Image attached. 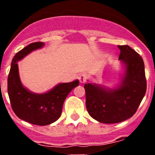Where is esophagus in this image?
<instances>
[{
    "label": "esophagus",
    "instance_id": "34e87169",
    "mask_svg": "<svg viewBox=\"0 0 155 155\" xmlns=\"http://www.w3.org/2000/svg\"><path fill=\"white\" fill-rule=\"evenodd\" d=\"M78 79L79 81H80L81 83H84L86 79H87V74H81L79 75Z\"/></svg>",
    "mask_w": 155,
    "mask_h": 155
}]
</instances>
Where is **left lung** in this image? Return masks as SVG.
<instances>
[{"instance_id":"1","label":"left lung","mask_w":155,"mask_h":155,"mask_svg":"<svg viewBox=\"0 0 155 155\" xmlns=\"http://www.w3.org/2000/svg\"><path fill=\"white\" fill-rule=\"evenodd\" d=\"M118 47L119 59L126 69L121 84L113 89L91 83L84 84L87 112L102 124H116L132 117L147 90L142 57L127 45Z\"/></svg>"}]
</instances>
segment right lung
Here are the masks:
<instances>
[{
    "label": "right lung",
    "instance_id": "add662e5",
    "mask_svg": "<svg viewBox=\"0 0 155 155\" xmlns=\"http://www.w3.org/2000/svg\"><path fill=\"white\" fill-rule=\"evenodd\" d=\"M44 42L30 43L16 53L8 77V93L14 113L21 120L34 125L46 126L57 121L62 113L64 100L71 90L79 85V81L57 84L48 92L35 94L21 84L18 61L33 50L42 48Z\"/></svg>",
    "mask_w": 155,
    "mask_h": 155
}]
</instances>
